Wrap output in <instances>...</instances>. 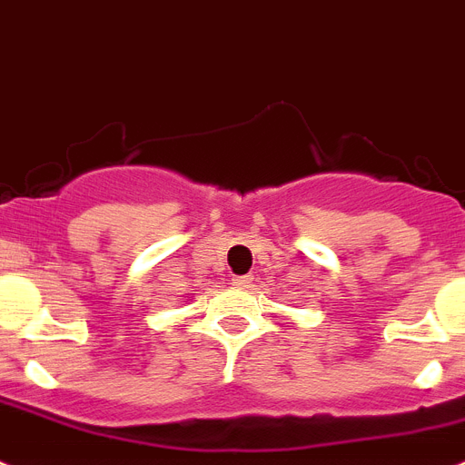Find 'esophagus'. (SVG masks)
Masks as SVG:
<instances>
[{
    "mask_svg": "<svg viewBox=\"0 0 465 465\" xmlns=\"http://www.w3.org/2000/svg\"><path fill=\"white\" fill-rule=\"evenodd\" d=\"M233 284H238V287H250V282H252V275H233L232 278Z\"/></svg>",
    "mask_w": 465,
    "mask_h": 465,
    "instance_id": "obj_1",
    "label": "esophagus"
}]
</instances>
